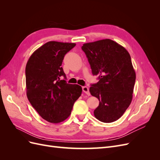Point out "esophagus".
Wrapping results in <instances>:
<instances>
[{
	"instance_id": "1",
	"label": "esophagus",
	"mask_w": 160,
	"mask_h": 160,
	"mask_svg": "<svg viewBox=\"0 0 160 160\" xmlns=\"http://www.w3.org/2000/svg\"><path fill=\"white\" fill-rule=\"evenodd\" d=\"M82 89H83V91L85 93H86L88 95H90V92H89V89L88 88V87L84 86V87H82Z\"/></svg>"
}]
</instances>
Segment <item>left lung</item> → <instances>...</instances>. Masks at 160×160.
Returning <instances> with one entry per match:
<instances>
[{
  "label": "left lung",
  "mask_w": 160,
  "mask_h": 160,
  "mask_svg": "<svg viewBox=\"0 0 160 160\" xmlns=\"http://www.w3.org/2000/svg\"><path fill=\"white\" fill-rule=\"evenodd\" d=\"M93 75L99 81L89 91L99 101L94 110L100 122L111 123L119 119L133 98L135 72L128 51L111 39L85 43L82 46Z\"/></svg>",
  "instance_id": "8db88e82"
}]
</instances>
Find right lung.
Returning <instances> with one entry per match:
<instances>
[{
	"label": "right lung",
	"instance_id": "right-lung-1",
	"mask_svg": "<svg viewBox=\"0 0 160 160\" xmlns=\"http://www.w3.org/2000/svg\"><path fill=\"white\" fill-rule=\"evenodd\" d=\"M72 42L49 41L34 52L25 69L27 96L41 117L58 123L69 118L74 103L81 95V87L67 83L61 67Z\"/></svg>",
	"mask_w": 160,
	"mask_h": 160
}]
</instances>
